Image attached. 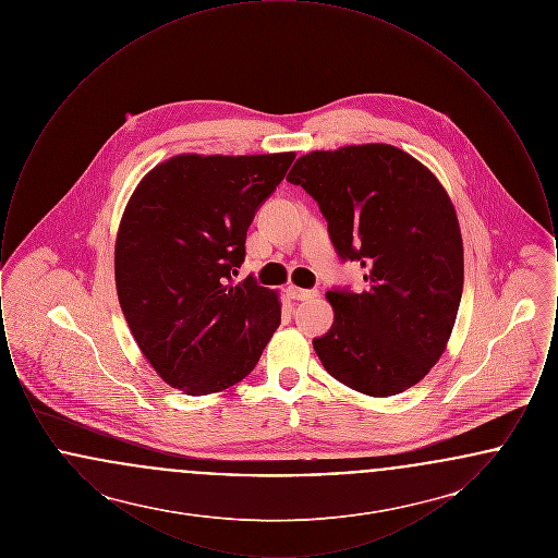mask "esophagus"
Returning <instances> with one entry per match:
<instances>
[{
	"label": "esophagus",
	"mask_w": 558,
	"mask_h": 558,
	"mask_svg": "<svg viewBox=\"0 0 558 558\" xmlns=\"http://www.w3.org/2000/svg\"><path fill=\"white\" fill-rule=\"evenodd\" d=\"M289 294H291V299H296V301H307V299H314V296H318V291L299 289V287H289Z\"/></svg>",
	"instance_id": "esophagus-1"
}]
</instances>
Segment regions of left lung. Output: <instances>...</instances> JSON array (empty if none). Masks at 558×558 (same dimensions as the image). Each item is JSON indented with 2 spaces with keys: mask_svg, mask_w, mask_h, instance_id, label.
Returning <instances> with one entry per match:
<instances>
[{
  "mask_svg": "<svg viewBox=\"0 0 558 558\" xmlns=\"http://www.w3.org/2000/svg\"><path fill=\"white\" fill-rule=\"evenodd\" d=\"M287 180L318 203L337 255L366 269L364 291L326 292L335 322L314 339L322 366L372 398L410 389L446 351L462 296V236L448 192L389 144L314 150Z\"/></svg>",
  "mask_w": 558,
  "mask_h": 558,
  "instance_id": "8db88e82",
  "label": "left lung"
}]
</instances>
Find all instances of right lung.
Masks as SVG:
<instances>
[{"mask_svg": "<svg viewBox=\"0 0 558 558\" xmlns=\"http://www.w3.org/2000/svg\"><path fill=\"white\" fill-rule=\"evenodd\" d=\"M292 160L180 155L135 187L114 246L117 294L135 343L173 389L236 385L280 326L278 292L234 276L246 230Z\"/></svg>", "mask_w": 558, "mask_h": 558, "instance_id": "add662e5", "label": "right lung"}]
</instances>
